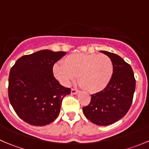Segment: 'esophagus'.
I'll list each match as a JSON object with an SVG mask.
<instances>
[{"instance_id":"1","label":"esophagus","mask_w":149,"mask_h":149,"mask_svg":"<svg viewBox=\"0 0 149 149\" xmlns=\"http://www.w3.org/2000/svg\"><path fill=\"white\" fill-rule=\"evenodd\" d=\"M79 93V91L76 88H72L71 89V94H77Z\"/></svg>"}]
</instances>
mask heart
<instances>
[{"label":"heart","instance_id":"heart-1","mask_svg":"<svg viewBox=\"0 0 149 149\" xmlns=\"http://www.w3.org/2000/svg\"><path fill=\"white\" fill-rule=\"evenodd\" d=\"M113 71L110 58L98 54H71L63 60V64L57 63L53 68L55 77L63 85H70L79 76L81 85L92 93L107 86Z\"/></svg>","mask_w":149,"mask_h":149}]
</instances>
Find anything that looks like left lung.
<instances>
[{"label":"left lung","instance_id":"left-lung-1","mask_svg":"<svg viewBox=\"0 0 149 149\" xmlns=\"http://www.w3.org/2000/svg\"><path fill=\"white\" fill-rule=\"evenodd\" d=\"M112 60V79L102 91L92 94L89 104L83 107L86 118L97 125H109L126 115L131 106L136 79L131 66L115 53L100 51Z\"/></svg>","mask_w":149,"mask_h":149}]
</instances>
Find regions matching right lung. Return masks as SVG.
Masks as SVG:
<instances>
[{"mask_svg": "<svg viewBox=\"0 0 149 149\" xmlns=\"http://www.w3.org/2000/svg\"><path fill=\"white\" fill-rule=\"evenodd\" d=\"M65 52L42 49L24 55L10 70L8 98L18 116L31 125L52 123L60 113L62 100L70 88L60 84L53 65Z\"/></svg>", "mask_w": 149, "mask_h": 149, "instance_id": "1", "label": "right lung"}]
</instances>
